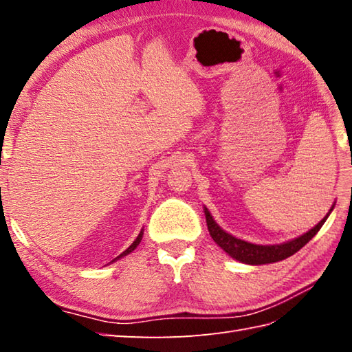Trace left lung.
<instances>
[{
  "label": "left lung",
  "instance_id": "8db88e82",
  "mask_svg": "<svg viewBox=\"0 0 352 352\" xmlns=\"http://www.w3.org/2000/svg\"><path fill=\"white\" fill-rule=\"evenodd\" d=\"M327 218H328V214L318 223L316 227H313L310 231H307V233L294 239V241L281 243V245L263 246V245L248 243V242L241 241V239H236L231 234L226 233V231H223L218 226V223L213 221L212 214L208 213V210L206 208V221H207L208 233H210V236L213 237V241L218 243L221 248L228 254V256H231L233 258L242 261V263H246V265L275 263V261H280V260L294 256V254L300 251L305 243H309L311 241V237L315 236L320 230V227L324 226Z\"/></svg>",
  "mask_w": 352,
  "mask_h": 352
}]
</instances>
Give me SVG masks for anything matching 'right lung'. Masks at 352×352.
<instances>
[{
  "label": "right lung",
  "mask_w": 352,
  "mask_h": 352,
  "mask_svg": "<svg viewBox=\"0 0 352 352\" xmlns=\"http://www.w3.org/2000/svg\"><path fill=\"white\" fill-rule=\"evenodd\" d=\"M142 236H144V231H140V234H139V236L136 237V241H134V242H133V243H131V245L129 246V248H126V250H125V251H124V252L121 254V256H118V257H116L115 260H118V258H121V257L126 256V254H130L131 251H134V250H136V248H138V245H139V243H140V241H142ZM115 260H113V261H115Z\"/></svg>",
  "instance_id": "1"
}]
</instances>
